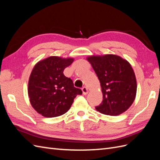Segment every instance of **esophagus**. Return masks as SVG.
<instances>
[{
	"instance_id": "obj_1",
	"label": "esophagus",
	"mask_w": 160,
	"mask_h": 160,
	"mask_svg": "<svg viewBox=\"0 0 160 160\" xmlns=\"http://www.w3.org/2000/svg\"><path fill=\"white\" fill-rule=\"evenodd\" d=\"M82 91H83V95H87L89 93V90H88V88H86V87H83V88H82Z\"/></svg>"
}]
</instances>
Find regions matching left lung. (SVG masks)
Instances as JSON below:
<instances>
[{"instance_id":"obj_1","label":"left lung","mask_w":160,"mask_h":160,"mask_svg":"<svg viewBox=\"0 0 160 160\" xmlns=\"http://www.w3.org/2000/svg\"><path fill=\"white\" fill-rule=\"evenodd\" d=\"M100 81L103 101L96 106L100 113L111 116L122 114L135 100L137 82L132 66L118 55L88 58Z\"/></svg>"}]
</instances>
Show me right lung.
<instances>
[{
	"instance_id": "right-lung-1",
	"label": "right lung",
	"mask_w": 160,
	"mask_h": 160,
	"mask_svg": "<svg viewBox=\"0 0 160 160\" xmlns=\"http://www.w3.org/2000/svg\"><path fill=\"white\" fill-rule=\"evenodd\" d=\"M73 59L50 57L38 62L28 81V94L32 108L46 118H55L68 111L82 91L74 87L63 71Z\"/></svg>"
}]
</instances>
